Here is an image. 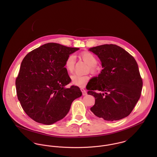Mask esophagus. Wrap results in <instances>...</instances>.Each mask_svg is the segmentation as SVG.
<instances>
[{
	"label": "esophagus",
	"mask_w": 157,
	"mask_h": 157,
	"mask_svg": "<svg viewBox=\"0 0 157 157\" xmlns=\"http://www.w3.org/2000/svg\"><path fill=\"white\" fill-rule=\"evenodd\" d=\"M80 90H81V91H82V94H83V95H86L87 94L86 90H85L84 88H80Z\"/></svg>",
	"instance_id": "obj_1"
}]
</instances>
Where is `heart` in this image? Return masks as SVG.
Segmentation results:
<instances>
[{
	"instance_id": "b5f03b06",
	"label": "heart",
	"mask_w": 157,
	"mask_h": 157,
	"mask_svg": "<svg viewBox=\"0 0 157 157\" xmlns=\"http://www.w3.org/2000/svg\"><path fill=\"white\" fill-rule=\"evenodd\" d=\"M80 57L88 65V71L92 74H96L98 73L100 67L97 65V59L96 57L89 51H83L79 55ZM75 59L74 56L71 54L69 55L65 62V67L68 72L72 74L74 71ZM72 82L74 85L78 86H84L89 82L90 77L89 75H74L71 77Z\"/></svg>"
}]
</instances>
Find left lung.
Wrapping results in <instances>:
<instances>
[{
    "mask_svg": "<svg viewBox=\"0 0 157 157\" xmlns=\"http://www.w3.org/2000/svg\"><path fill=\"white\" fill-rule=\"evenodd\" d=\"M103 67L88 86V94L95 97L90 111L107 121H116L128 116L141 94L143 80L134 57L117 45L93 47Z\"/></svg>",
    "mask_w": 157,
    "mask_h": 157,
    "instance_id": "obj_1",
    "label": "left lung"
}]
</instances>
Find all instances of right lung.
Masks as SVG:
<instances>
[{"label":"right lung","mask_w":157,"mask_h":157,"mask_svg":"<svg viewBox=\"0 0 157 157\" xmlns=\"http://www.w3.org/2000/svg\"><path fill=\"white\" fill-rule=\"evenodd\" d=\"M79 48L48 43L31 51L23 59L16 80L17 98L33 120L51 124L64 118L72 101L82 93L72 85L65 62Z\"/></svg>","instance_id":"add662e5"}]
</instances>
